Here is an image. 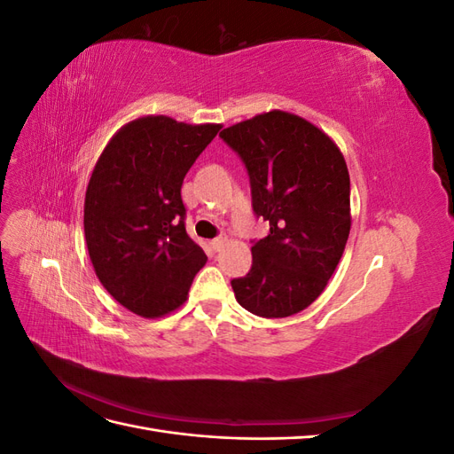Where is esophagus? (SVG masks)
I'll return each instance as SVG.
<instances>
[{"label": "esophagus", "mask_w": 454, "mask_h": 454, "mask_svg": "<svg viewBox=\"0 0 454 454\" xmlns=\"http://www.w3.org/2000/svg\"><path fill=\"white\" fill-rule=\"evenodd\" d=\"M225 240H227V237H217V239H214V240L210 242V246H212V248H214L215 252H219V250H222V246L225 244Z\"/></svg>", "instance_id": "esophagus-1"}]
</instances>
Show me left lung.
I'll list each match as a JSON object with an SVG mask.
<instances>
[{"instance_id":"8db88e82","label":"left lung","mask_w":454,"mask_h":454,"mask_svg":"<svg viewBox=\"0 0 454 454\" xmlns=\"http://www.w3.org/2000/svg\"><path fill=\"white\" fill-rule=\"evenodd\" d=\"M250 176L252 206L269 222L254 242V263L231 280L239 303L263 318L312 305L335 272L350 232L345 157L307 119L272 109L219 132Z\"/></svg>"}]
</instances>
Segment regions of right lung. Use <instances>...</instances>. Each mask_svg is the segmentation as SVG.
Returning <instances> with one entry per match:
<instances>
[{
	"label": "right lung",
	"instance_id": "obj_1",
	"mask_svg": "<svg viewBox=\"0 0 454 454\" xmlns=\"http://www.w3.org/2000/svg\"><path fill=\"white\" fill-rule=\"evenodd\" d=\"M219 129L167 115L134 119L92 170L85 240L94 272L117 303L144 318L184 305L208 259L185 231L182 184Z\"/></svg>",
	"mask_w": 454,
	"mask_h": 454
}]
</instances>
